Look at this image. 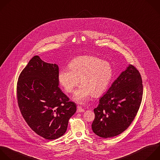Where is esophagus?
I'll return each mask as SVG.
<instances>
[{
	"label": "esophagus",
	"mask_w": 160,
	"mask_h": 160,
	"mask_svg": "<svg viewBox=\"0 0 160 160\" xmlns=\"http://www.w3.org/2000/svg\"><path fill=\"white\" fill-rule=\"evenodd\" d=\"M85 111L80 106H78L77 107V112H83Z\"/></svg>",
	"instance_id": "obj_1"
}]
</instances>
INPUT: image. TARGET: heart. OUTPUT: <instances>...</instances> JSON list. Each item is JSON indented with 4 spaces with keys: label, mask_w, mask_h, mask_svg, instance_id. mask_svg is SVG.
Here are the masks:
<instances>
[{
    "label": "heart",
    "mask_w": 160,
    "mask_h": 160,
    "mask_svg": "<svg viewBox=\"0 0 160 160\" xmlns=\"http://www.w3.org/2000/svg\"><path fill=\"white\" fill-rule=\"evenodd\" d=\"M69 69L59 71L58 79L67 92H72L79 83L73 99L85 103L92 95L98 97L108 89L113 77L111 64L93 56H80L74 58L68 65Z\"/></svg>",
    "instance_id": "obj_1"
}]
</instances>
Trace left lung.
Masks as SVG:
<instances>
[{"label": "left lung", "mask_w": 160, "mask_h": 160, "mask_svg": "<svg viewBox=\"0 0 160 160\" xmlns=\"http://www.w3.org/2000/svg\"><path fill=\"white\" fill-rule=\"evenodd\" d=\"M142 84L141 75L129 65L105 94L93 109V132L108 138L124 132L134 120L142 100Z\"/></svg>", "instance_id": "obj_1"}]
</instances>
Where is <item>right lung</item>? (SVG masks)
I'll return each instance as SVG.
<instances>
[{"label": "right lung", "instance_id": "add662e5", "mask_svg": "<svg viewBox=\"0 0 160 160\" xmlns=\"http://www.w3.org/2000/svg\"><path fill=\"white\" fill-rule=\"evenodd\" d=\"M59 68L34 56L21 73L17 97L21 112L37 134L48 140L67 131L77 105L58 87Z\"/></svg>", "mask_w": 160, "mask_h": 160}]
</instances>
